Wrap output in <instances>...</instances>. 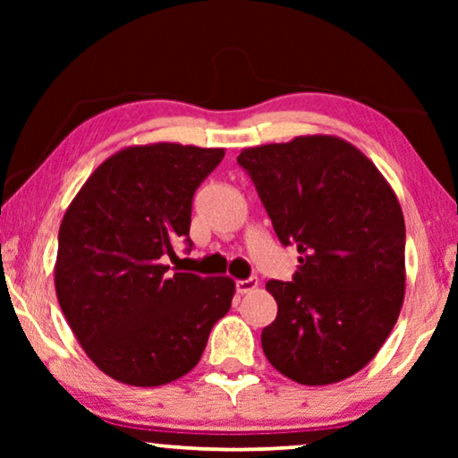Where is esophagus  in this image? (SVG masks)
Here are the masks:
<instances>
[{
  "label": "esophagus",
  "mask_w": 458,
  "mask_h": 458,
  "mask_svg": "<svg viewBox=\"0 0 458 458\" xmlns=\"http://www.w3.org/2000/svg\"><path fill=\"white\" fill-rule=\"evenodd\" d=\"M257 286H259L257 278H244V281H236V291H238L240 294L250 293V291L257 289Z\"/></svg>",
  "instance_id": "34e87169"
}]
</instances>
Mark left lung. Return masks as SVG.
Listing matches in <instances>:
<instances>
[{
  "label": "left lung",
  "mask_w": 458,
  "mask_h": 458,
  "mask_svg": "<svg viewBox=\"0 0 458 458\" xmlns=\"http://www.w3.org/2000/svg\"><path fill=\"white\" fill-rule=\"evenodd\" d=\"M238 164L278 240L301 254L293 283H267L278 307L260 335L267 360L303 386L358 374L404 303L406 226L392 185L335 135L248 147Z\"/></svg>",
  "instance_id": "obj_1"
}]
</instances>
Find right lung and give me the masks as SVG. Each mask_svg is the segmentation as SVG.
Returning <instances> with one entry per match:
<instances>
[{"mask_svg":"<svg viewBox=\"0 0 458 458\" xmlns=\"http://www.w3.org/2000/svg\"><path fill=\"white\" fill-rule=\"evenodd\" d=\"M224 149L149 143L105 159L62 218L54 286L92 363L121 384L155 387L199 361L228 313L230 276L167 275L174 242L191 244V199Z\"/></svg>","mask_w":458,"mask_h":458,"instance_id":"obj_1","label":"right lung"}]
</instances>
